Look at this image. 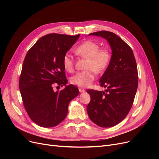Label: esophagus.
Masks as SVG:
<instances>
[{
  "label": "esophagus",
  "instance_id": "34e87169",
  "mask_svg": "<svg viewBox=\"0 0 159 159\" xmlns=\"http://www.w3.org/2000/svg\"><path fill=\"white\" fill-rule=\"evenodd\" d=\"M79 91H80V92H81V93L85 92V90L84 89H83V88H79Z\"/></svg>",
  "mask_w": 159,
  "mask_h": 159
}]
</instances>
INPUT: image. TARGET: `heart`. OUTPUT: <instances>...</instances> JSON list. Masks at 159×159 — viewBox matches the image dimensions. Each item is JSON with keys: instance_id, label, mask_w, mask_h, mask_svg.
<instances>
[{"instance_id": "heart-1", "label": "heart", "mask_w": 159, "mask_h": 159, "mask_svg": "<svg viewBox=\"0 0 159 159\" xmlns=\"http://www.w3.org/2000/svg\"><path fill=\"white\" fill-rule=\"evenodd\" d=\"M74 52L81 57L88 58L85 71H80L72 76L70 82L81 88L89 86L95 78V73H101L108 67L111 56L107 49H100L98 43L87 40L77 46ZM74 57L69 53H66L62 59V64L64 69L68 72H73L74 70Z\"/></svg>"}]
</instances>
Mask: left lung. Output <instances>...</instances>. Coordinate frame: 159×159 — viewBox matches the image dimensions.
<instances>
[{"mask_svg":"<svg viewBox=\"0 0 159 159\" xmlns=\"http://www.w3.org/2000/svg\"><path fill=\"white\" fill-rule=\"evenodd\" d=\"M89 35L106 39L112 55L99 80L101 87L107 89L87 91L91 97L87 106L88 116L99 127H113L126 117L133 105L138 87L136 60L131 47L115 34L103 30Z\"/></svg>","mask_w":159,"mask_h":159,"instance_id":"obj_1","label":"left lung"}]
</instances>
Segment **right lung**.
<instances>
[{
	"label": "right lung",
	"mask_w": 159,
	"mask_h": 159,
	"mask_svg": "<svg viewBox=\"0 0 159 159\" xmlns=\"http://www.w3.org/2000/svg\"><path fill=\"white\" fill-rule=\"evenodd\" d=\"M80 36L49 34L27 52L19 88L28 116L38 125L52 127L60 124L67 116L69 103L79 94L74 85L56 92L53 88L68 82L62 59Z\"/></svg>",
	"instance_id": "add662e5"
}]
</instances>
